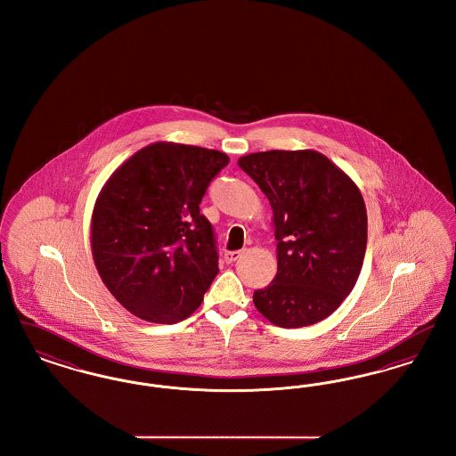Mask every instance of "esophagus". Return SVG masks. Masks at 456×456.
Segmentation results:
<instances>
[{
  "label": "esophagus",
  "mask_w": 456,
  "mask_h": 456,
  "mask_svg": "<svg viewBox=\"0 0 456 456\" xmlns=\"http://www.w3.org/2000/svg\"><path fill=\"white\" fill-rule=\"evenodd\" d=\"M240 255H242V251H225L224 260H225V263H234V261L240 258Z\"/></svg>",
  "instance_id": "34e87169"
}]
</instances>
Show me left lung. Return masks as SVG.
<instances>
[{
  "label": "left lung",
  "instance_id": "obj_1",
  "mask_svg": "<svg viewBox=\"0 0 456 456\" xmlns=\"http://www.w3.org/2000/svg\"><path fill=\"white\" fill-rule=\"evenodd\" d=\"M238 164L268 198L277 239V275L253 303L282 328L325 320L354 289L366 255L359 188L316 151L249 153Z\"/></svg>",
  "mask_w": 456,
  "mask_h": 456
}]
</instances>
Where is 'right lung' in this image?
I'll list each match as a JSON object with an SVG mask.
<instances>
[{"instance_id":"right-lung-1","label":"right lung","mask_w":456,"mask_h":456,"mask_svg":"<svg viewBox=\"0 0 456 456\" xmlns=\"http://www.w3.org/2000/svg\"><path fill=\"white\" fill-rule=\"evenodd\" d=\"M227 164L218 151L159 142L109 177L92 214V256L131 314L173 325L203 301L218 253L200 203Z\"/></svg>"}]
</instances>
